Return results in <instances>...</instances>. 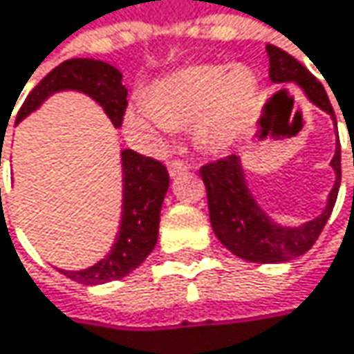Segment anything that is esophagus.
Masks as SVG:
<instances>
[{
    "label": "esophagus",
    "instance_id": "34e87169",
    "mask_svg": "<svg viewBox=\"0 0 354 354\" xmlns=\"http://www.w3.org/2000/svg\"><path fill=\"white\" fill-rule=\"evenodd\" d=\"M168 170H170V176H180L182 172H186V170H188V166H186L182 160L174 158V160H170V162H168Z\"/></svg>",
    "mask_w": 354,
    "mask_h": 354
}]
</instances>
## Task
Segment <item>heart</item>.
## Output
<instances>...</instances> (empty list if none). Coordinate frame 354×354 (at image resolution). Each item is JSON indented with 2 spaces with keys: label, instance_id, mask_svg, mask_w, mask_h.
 <instances>
[{
  "label": "heart",
  "instance_id": "b5f03b06",
  "mask_svg": "<svg viewBox=\"0 0 354 354\" xmlns=\"http://www.w3.org/2000/svg\"><path fill=\"white\" fill-rule=\"evenodd\" d=\"M257 91L249 68L198 64L156 82L125 121L133 133L151 140L170 129L192 127L201 149L225 153L249 125Z\"/></svg>",
  "mask_w": 354,
  "mask_h": 354
}]
</instances>
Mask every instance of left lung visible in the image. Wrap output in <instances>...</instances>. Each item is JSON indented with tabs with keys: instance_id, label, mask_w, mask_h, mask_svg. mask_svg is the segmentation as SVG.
I'll return each instance as SVG.
<instances>
[{
	"instance_id": "8db88e82",
	"label": "left lung",
	"mask_w": 354,
	"mask_h": 354,
	"mask_svg": "<svg viewBox=\"0 0 354 354\" xmlns=\"http://www.w3.org/2000/svg\"><path fill=\"white\" fill-rule=\"evenodd\" d=\"M268 54L270 79L273 82H298L308 99L320 109L330 113L337 123L324 86L316 81V77L304 64L273 44H268ZM333 168L337 172V182L324 212L298 229H288L272 223L266 212L257 207L245 184L241 162L235 153L205 164L201 168V176L207 186L210 225L214 235L231 253L253 263H281L304 255L322 233L337 203L340 186V144L337 145V153L333 158Z\"/></svg>"
}]
</instances>
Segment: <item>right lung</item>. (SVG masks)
Returning a JSON list of instances; mask_svg holds the SVG:
<instances>
[{"instance_id": "1", "label": "right lung", "mask_w": 354, "mask_h": 354, "mask_svg": "<svg viewBox=\"0 0 354 354\" xmlns=\"http://www.w3.org/2000/svg\"><path fill=\"white\" fill-rule=\"evenodd\" d=\"M121 73L111 64L91 58H71L52 68L26 97L17 111L16 123L32 113L50 93L62 88H75L91 95L109 115L115 127H121L127 109V88L121 84ZM12 117V115H10ZM10 121V119H8ZM8 123L0 129L6 136ZM3 147V144H1ZM0 147V158H1ZM123 162V216L119 235L111 253L82 272H60L79 283H105L121 279L142 266L158 241L160 209L170 186V176L160 160L142 156L133 149L121 151Z\"/></svg>"}]
</instances>
